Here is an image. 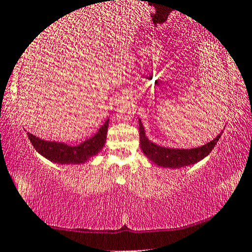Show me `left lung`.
I'll return each mask as SVG.
<instances>
[{
  "instance_id": "8db88e82",
  "label": "left lung",
  "mask_w": 252,
  "mask_h": 252,
  "mask_svg": "<svg viewBox=\"0 0 252 252\" xmlns=\"http://www.w3.org/2000/svg\"><path fill=\"white\" fill-rule=\"evenodd\" d=\"M221 133L222 132L219 133L210 143L196 148L185 150V148L162 147L154 144L153 141L148 140L146 133H145L143 123L139 120V139L143 153L152 162H154L158 166H163V168L177 169L189 164H195V163L207 157L208 154H210V152L214 150L216 144H217L219 138H220Z\"/></svg>"
}]
</instances>
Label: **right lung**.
I'll return each mask as SVG.
<instances>
[{
    "label": "right lung",
    "mask_w": 252,
    "mask_h": 252,
    "mask_svg": "<svg viewBox=\"0 0 252 252\" xmlns=\"http://www.w3.org/2000/svg\"><path fill=\"white\" fill-rule=\"evenodd\" d=\"M108 122L109 119L106 120L104 125L94 136L76 146H69L65 143H59V141L40 139L30 132H27V134L28 139L31 140L35 150L48 160L60 163V164H81V163L87 162L91 157L98 154L104 147L106 136H107Z\"/></svg>",
    "instance_id": "right-lung-1"
}]
</instances>
